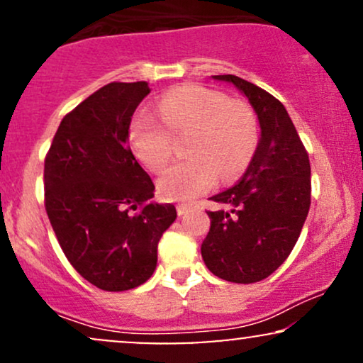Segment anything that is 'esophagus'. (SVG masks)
<instances>
[{
  "label": "esophagus",
  "instance_id": "34e87169",
  "mask_svg": "<svg viewBox=\"0 0 363 363\" xmlns=\"http://www.w3.org/2000/svg\"><path fill=\"white\" fill-rule=\"evenodd\" d=\"M189 208H191V205H187V203H184V205H177V206H176L177 215H179V216L186 215V213H187V210H189Z\"/></svg>",
  "mask_w": 363,
  "mask_h": 363
}]
</instances>
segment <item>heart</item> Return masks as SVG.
Here are the masks:
<instances>
[{"label":"heart","instance_id":"obj_1","mask_svg":"<svg viewBox=\"0 0 363 363\" xmlns=\"http://www.w3.org/2000/svg\"><path fill=\"white\" fill-rule=\"evenodd\" d=\"M189 131L186 153L158 179L164 199H191L247 169L257 143L256 116L242 102L203 85L169 90L157 111L143 107L129 126V143L152 172H160L174 152V135Z\"/></svg>","mask_w":363,"mask_h":363}]
</instances>
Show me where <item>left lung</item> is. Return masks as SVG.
<instances>
[{"label":"left lung","mask_w":363,"mask_h":363,"mask_svg":"<svg viewBox=\"0 0 363 363\" xmlns=\"http://www.w3.org/2000/svg\"><path fill=\"white\" fill-rule=\"evenodd\" d=\"M249 99L261 126L251 164L230 189L211 196L210 232L201 256L215 277L232 283L264 280L297 244L311 208V162L283 104L235 74H216Z\"/></svg>","instance_id":"8db88e82"}]
</instances>
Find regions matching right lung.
I'll return each instance as SVG.
<instances>
[{
  "label": "right lung",
  "instance_id": "add662e5",
  "mask_svg": "<svg viewBox=\"0 0 363 363\" xmlns=\"http://www.w3.org/2000/svg\"><path fill=\"white\" fill-rule=\"evenodd\" d=\"M147 82H112L61 121L44 160V205L62 252L106 291L152 277L176 206L152 201V179L129 148L128 131Z\"/></svg>",
  "mask_w": 363,
  "mask_h": 363
}]
</instances>
